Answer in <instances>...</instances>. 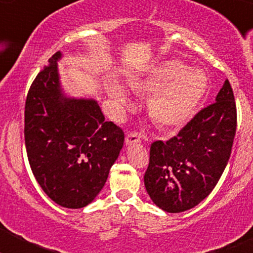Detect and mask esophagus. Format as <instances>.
Listing matches in <instances>:
<instances>
[{
    "label": "esophagus",
    "instance_id": "1",
    "mask_svg": "<svg viewBox=\"0 0 253 253\" xmlns=\"http://www.w3.org/2000/svg\"><path fill=\"white\" fill-rule=\"evenodd\" d=\"M142 142V135L135 131H131V133L126 134V137H125V143H126V146H130V144H134V143H140Z\"/></svg>",
    "mask_w": 253,
    "mask_h": 253
}]
</instances>
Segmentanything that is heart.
Segmentation results:
<instances>
[{"label": "heart", "mask_w": 253, "mask_h": 253, "mask_svg": "<svg viewBox=\"0 0 253 253\" xmlns=\"http://www.w3.org/2000/svg\"><path fill=\"white\" fill-rule=\"evenodd\" d=\"M135 92L149 95L148 113L158 126L177 129L189 122L208 91V77L202 69L186 67L178 60H165L151 67L146 75L130 82ZM107 91L125 109L133 102L118 82L107 84Z\"/></svg>", "instance_id": "1"}]
</instances>
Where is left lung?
Instances as JSON below:
<instances>
[{"label": "left lung", "mask_w": 253, "mask_h": 253, "mask_svg": "<svg viewBox=\"0 0 253 253\" xmlns=\"http://www.w3.org/2000/svg\"><path fill=\"white\" fill-rule=\"evenodd\" d=\"M237 109L228 80L215 97L167 142H153L144 185L152 202L169 213L196 207L222 176L236 135Z\"/></svg>", "instance_id": "8db88e82"}]
</instances>
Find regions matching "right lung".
Wrapping results in <instances>:
<instances>
[{
  "label": "right lung",
  "instance_id": "obj_1",
  "mask_svg": "<svg viewBox=\"0 0 253 253\" xmlns=\"http://www.w3.org/2000/svg\"><path fill=\"white\" fill-rule=\"evenodd\" d=\"M57 51L26 96L25 146L31 171L54 203L80 209L99 195L124 144L97 101L64 95Z\"/></svg>",
  "mask_w": 253,
  "mask_h": 253
}]
</instances>
